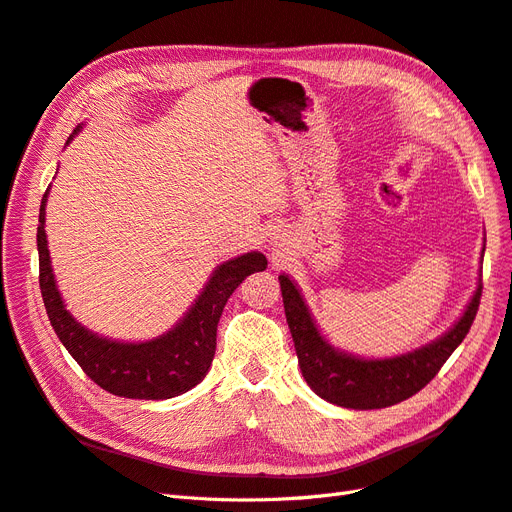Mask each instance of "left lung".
Listing matches in <instances>:
<instances>
[{"instance_id": "1", "label": "left lung", "mask_w": 512, "mask_h": 512, "mask_svg": "<svg viewBox=\"0 0 512 512\" xmlns=\"http://www.w3.org/2000/svg\"><path fill=\"white\" fill-rule=\"evenodd\" d=\"M280 286L286 322L309 389L329 404L352 410L389 408L427 386L468 335L483 292V284L478 282L466 312L436 342L391 359H363L327 342L309 314L301 290L286 273L280 275Z\"/></svg>"}]
</instances>
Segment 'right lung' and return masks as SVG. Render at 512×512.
Masks as SVG:
<instances>
[{
  "mask_svg": "<svg viewBox=\"0 0 512 512\" xmlns=\"http://www.w3.org/2000/svg\"><path fill=\"white\" fill-rule=\"evenodd\" d=\"M79 130L81 126L72 136ZM49 190L51 188H46L42 196L38 218L40 290L59 342L100 389L113 395L128 399H170L194 389L211 367L218 322L226 301L247 275L267 269L265 254L247 252L222 262L211 273L207 286L198 294L188 314L164 335L136 344L115 342V339L91 333L81 322H76L57 290L44 230Z\"/></svg>",
  "mask_w": 512,
  "mask_h": 512,
  "instance_id": "1",
  "label": "right lung"
}]
</instances>
